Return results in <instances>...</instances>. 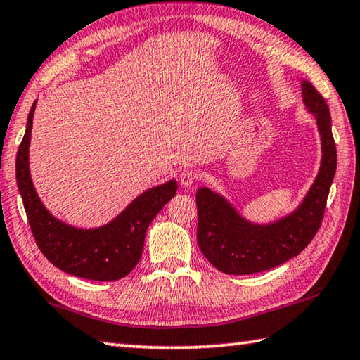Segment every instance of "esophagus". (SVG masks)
I'll use <instances>...</instances> for the list:
<instances>
[{"label": "esophagus", "instance_id": "esophagus-1", "mask_svg": "<svg viewBox=\"0 0 360 360\" xmlns=\"http://www.w3.org/2000/svg\"><path fill=\"white\" fill-rule=\"evenodd\" d=\"M197 173L195 172H192V169H182V172L179 173V181H181V184L184 186V187H188V186H192L195 181H197Z\"/></svg>", "mask_w": 360, "mask_h": 360}]
</instances>
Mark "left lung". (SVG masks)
<instances>
[{
    "mask_svg": "<svg viewBox=\"0 0 360 360\" xmlns=\"http://www.w3.org/2000/svg\"><path fill=\"white\" fill-rule=\"evenodd\" d=\"M300 88L305 108L316 120L323 154L315 181L291 214L271 224H253L220 193L207 187L198 188V245L209 263L220 272L245 276L283 264L310 244L321 225L337 169V149L324 97L307 80H302Z\"/></svg>",
    "mask_w": 360,
    "mask_h": 360,
    "instance_id": "obj_1",
    "label": "left lung"
}]
</instances>
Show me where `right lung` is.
I'll return each instance as SVG.
<instances>
[{
	"label": "right lung",
	"mask_w": 360,
	"mask_h": 360,
	"mask_svg": "<svg viewBox=\"0 0 360 360\" xmlns=\"http://www.w3.org/2000/svg\"><path fill=\"white\" fill-rule=\"evenodd\" d=\"M36 102L26 122V132L15 160L18 192L36 243L51 264L70 276L113 282L126 277L139 264L148 226L160 209L172 200L178 182L174 179L148 188L121 214L99 228H77L51 215L32 184L30 173V143Z\"/></svg>",
	"instance_id": "add662e5"
}]
</instances>
